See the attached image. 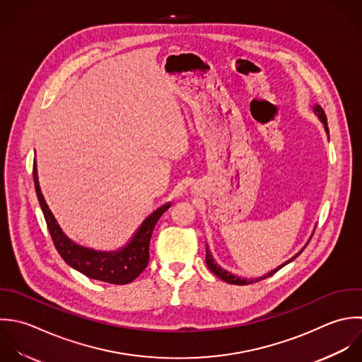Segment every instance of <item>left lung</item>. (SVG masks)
Listing matches in <instances>:
<instances>
[{
  "mask_svg": "<svg viewBox=\"0 0 362 362\" xmlns=\"http://www.w3.org/2000/svg\"><path fill=\"white\" fill-rule=\"evenodd\" d=\"M313 111H315V114L319 117V119L323 122V125H325V129H326V132L329 134V127H327V118H326V114H325V110L319 105V104H315L313 105ZM313 237V234L310 235V238ZM310 238H309V241H310ZM309 241L306 243V245L295 255V257H292L291 259H288L286 262H284L282 265H279L276 269H274V271H271V272H268V274H265L264 276H259V278H255V279H245V278H240V276H237V275H234V274H231V272H228V271H226V269H223L217 262H214V258H213V255H211V252H210V250H209V245L206 244V264H207V267H209V269L216 275V276H218L220 279H223L224 282H227V284H231V285H250V284H254V282H259V281H262V279H267V278H269V276H272L274 274H276L281 268H284L285 265H288L289 262H292L295 258H298L302 252H303V250L308 247V244H309Z\"/></svg>",
  "mask_w": 362,
  "mask_h": 362,
  "instance_id": "8db88e82",
  "label": "left lung"
}]
</instances>
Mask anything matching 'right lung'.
<instances>
[{
  "instance_id": "add662e5",
  "label": "right lung",
  "mask_w": 362,
  "mask_h": 362,
  "mask_svg": "<svg viewBox=\"0 0 362 362\" xmlns=\"http://www.w3.org/2000/svg\"><path fill=\"white\" fill-rule=\"evenodd\" d=\"M33 182L52 241L59 255L69 267L81 272L90 279L112 285L129 284L142 274L149 262V243L153 228L160 216L170 207V203H166L151 213L139 226L134 237L122 248L117 251H95L93 248L76 244L62 231L40 192L36 160L33 162Z\"/></svg>"
}]
</instances>
